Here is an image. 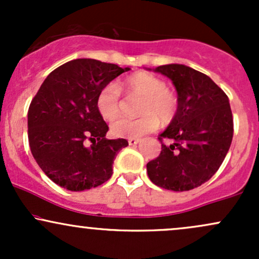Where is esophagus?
Wrapping results in <instances>:
<instances>
[{"mask_svg":"<svg viewBox=\"0 0 259 259\" xmlns=\"http://www.w3.org/2000/svg\"><path fill=\"white\" fill-rule=\"evenodd\" d=\"M127 142H129V145L130 146H135V145H138L139 142H140V139H129L127 140Z\"/></svg>","mask_w":259,"mask_h":259,"instance_id":"esophagus-1","label":"esophagus"}]
</instances>
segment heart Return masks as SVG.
Segmentation results:
<instances>
[{"label": "heart", "mask_w": 259, "mask_h": 259, "mask_svg": "<svg viewBox=\"0 0 259 259\" xmlns=\"http://www.w3.org/2000/svg\"><path fill=\"white\" fill-rule=\"evenodd\" d=\"M127 96L141 97L139 103V114L136 119L120 118L113 121L112 134L117 138L135 139L153 132L162 123H169L178 111V97L167 89L162 79L152 74L136 73L121 81L118 88L115 84H107L101 89L96 97L97 111L107 120L117 118L120 113L121 92Z\"/></svg>", "instance_id": "heart-1"}]
</instances>
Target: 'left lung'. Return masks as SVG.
<instances>
[{
    "mask_svg": "<svg viewBox=\"0 0 259 259\" xmlns=\"http://www.w3.org/2000/svg\"><path fill=\"white\" fill-rule=\"evenodd\" d=\"M154 72L173 81L178 111L158 138L173 144H162L147 163L148 178L163 189L189 191L209 180L227 156L234 134L230 103L209 76L186 65H159Z\"/></svg>",
    "mask_w": 259,
    "mask_h": 259,
    "instance_id": "1",
    "label": "left lung"
}]
</instances>
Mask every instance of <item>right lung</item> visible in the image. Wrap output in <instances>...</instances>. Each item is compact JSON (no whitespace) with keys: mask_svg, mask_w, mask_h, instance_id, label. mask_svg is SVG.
Returning <instances> with one entry per match:
<instances>
[{"mask_svg":"<svg viewBox=\"0 0 259 259\" xmlns=\"http://www.w3.org/2000/svg\"><path fill=\"white\" fill-rule=\"evenodd\" d=\"M130 68L90 58L67 62L49 74L28 111L32 156L57 185L84 191L106 183L113 174L125 139L108 140V125L97 111L103 86ZM93 145L85 146L87 140Z\"/></svg>","mask_w":259,"mask_h":259,"instance_id":"add662e5","label":"right lung"}]
</instances>
